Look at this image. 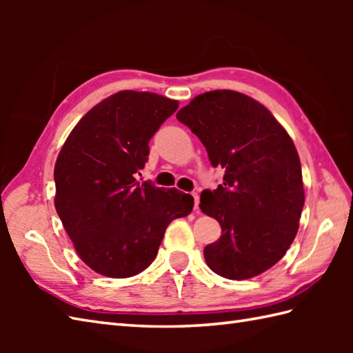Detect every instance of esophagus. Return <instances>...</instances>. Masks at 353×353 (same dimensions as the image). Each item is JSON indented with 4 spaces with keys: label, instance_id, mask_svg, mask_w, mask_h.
I'll return each mask as SVG.
<instances>
[{
    "label": "esophagus",
    "instance_id": "34e87169",
    "mask_svg": "<svg viewBox=\"0 0 353 353\" xmlns=\"http://www.w3.org/2000/svg\"><path fill=\"white\" fill-rule=\"evenodd\" d=\"M192 197H194V211H197L199 209V201H200V197L197 192H192Z\"/></svg>",
    "mask_w": 353,
    "mask_h": 353
}]
</instances>
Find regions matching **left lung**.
<instances>
[{
    "mask_svg": "<svg viewBox=\"0 0 353 353\" xmlns=\"http://www.w3.org/2000/svg\"><path fill=\"white\" fill-rule=\"evenodd\" d=\"M206 147L223 183L200 196L201 212L221 226L205 247L206 264L226 279L243 281L272 268L294 241L305 191L294 142L267 108L241 92L197 95L177 112Z\"/></svg>",
    "mask_w": 353,
    "mask_h": 353,
    "instance_id": "left-lung-1",
    "label": "left lung"
}]
</instances>
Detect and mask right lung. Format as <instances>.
Listing matches in <instances>:
<instances>
[{
    "label": "right lung",
    "instance_id": "obj_1",
    "mask_svg": "<svg viewBox=\"0 0 353 353\" xmlns=\"http://www.w3.org/2000/svg\"><path fill=\"white\" fill-rule=\"evenodd\" d=\"M179 108L153 92L121 91L74 127L54 167V206L80 259L123 279L154 261L168 224L191 214L194 199L137 182L148 141Z\"/></svg>",
    "mask_w": 353,
    "mask_h": 353
}]
</instances>
